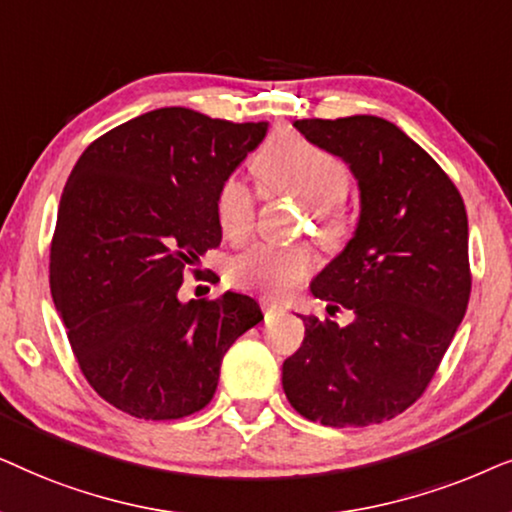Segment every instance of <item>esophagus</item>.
Wrapping results in <instances>:
<instances>
[{
    "label": "esophagus",
    "mask_w": 512,
    "mask_h": 512,
    "mask_svg": "<svg viewBox=\"0 0 512 512\" xmlns=\"http://www.w3.org/2000/svg\"><path fill=\"white\" fill-rule=\"evenodd\" d=\"M260 304H262V311H264V316H267V318L283 313V306L278 304V302H271V299H262Z\"/></svg>",
    "instance_id": "34e87169"
}]
</instances>
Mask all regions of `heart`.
Here are the masks:
<instances>
[{
  "label": "heart",
  "mask_w": 512,
  "mask_h": 512,
  "mask_svg": "<svg viewBox=\"0 0 512 512\" xmlns=\"http://www.w3.org/2000/svg\"><path fill=\"white\" fill-rule=\"evenodd\" d=\"M252 173L262 192L290 196L313 224L327 248H337L351 231L346 194L351 187L349 166L337 154L297 138L276 135L264 142L252 159ZM255 194L238 177H227L215 194V222L231 243L248 241L255 227ZM316 257L309 245H255L227 264V278L241 290L288 297L309 281Z\"/></svg>",
  "instance_id": "heart-1"
}]
</instances>
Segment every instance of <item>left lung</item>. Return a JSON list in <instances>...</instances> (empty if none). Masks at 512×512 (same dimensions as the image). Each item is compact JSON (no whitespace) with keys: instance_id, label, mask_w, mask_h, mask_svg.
<instances>
[{"instance_id":"1","label":"left lung","mask_w":512,"mask_h":512,"mask_svg":"<svg viewBox=\"0 0 512 512\" xmlns=\"http://www.w3.org/2000/svg\"><path fill=\"white\" fill-rule=\"evenodd\" d=\"M313 145L342 156L360 187V222L311 283L327 313L299 316L304 342L283 363L290 405L323 426H372L403 414L431 384L470 297L468 215L428 152L379 117L299 119Z\"/></svg>"}]
</instances>
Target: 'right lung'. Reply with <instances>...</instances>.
I'll list each match as a JSON object with an SVG mask.
<instances>
[{"label":"right lung","instance_id":"add662e5","mask_svg":"<svg viewBox=\"0 0 512 512\" xmlns=\"http://www.w3.org/2000/svg\"><path fill=\"white\" fill-rule=\"evenodd\" d=\"M267 124L161 107L84 149L60 199L49 283L74 360L117 410L182 419L213 400L224 353L264 318L248 295L182 304L185 271L220 245L217 187Z\"/></svg>","mask_w":512,"mask_h":512}]
</instances>
